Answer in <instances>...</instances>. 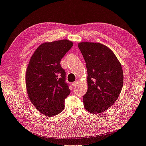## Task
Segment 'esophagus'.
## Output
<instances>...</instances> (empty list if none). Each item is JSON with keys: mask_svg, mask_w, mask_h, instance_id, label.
Segmentation results:
<instances>
[{"mask_svg": "<svg viewBox=\"0 0 146 146\" xmlns=\"http://www.w3.org/2000/svg\"><path fill=\"white\" fill-rule=\"evenodd\" d=\"M77 84H78V82L77 81L74 82L72 83V86H76L77 85Z\"/></svg>", "mask_w": 146, "mask_h": 146, "instance_id": "obj_1", "label": "esophagus"}]
</instances>
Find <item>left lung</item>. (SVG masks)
Segmentation results:
<instances>
[{"label": "left lung", "mask_w": 146, "mask_h": 146, "mask_svg": "<svg viewBox=\"0 0 146 146\" xmlns=\"http://www.w3.org/2000/svg\"><path fill=\"white\" fill-rule=\"evenodd\" d=\"M78 47L86 62L88 91L83 96L85 108L98 114L109 108L119 98L123 82L121 64L114 53L97 42H82Z\"/></svg>", "instance_id": "1"}]
</instances>
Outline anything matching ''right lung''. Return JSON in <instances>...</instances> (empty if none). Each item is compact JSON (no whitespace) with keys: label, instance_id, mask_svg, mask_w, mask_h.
Wrapping results in <instances>:
<instances>
[{"label":"right lung","instance_id":"1","mask_svg":"<svg viewBox=\"0 0 146 146\" xmlns=\"http://www.w3.org/2000/svg\"><path fill=\"white\" fill-rule=\"evenodd\" d=\"M72 46L67 39L43 43L29 63L25 76L29 98L37 110L48 117L63 111L65 99L70 92L60 61Z\"/></svg>","mask_w":146,"mask_h":146}]
</instances>
